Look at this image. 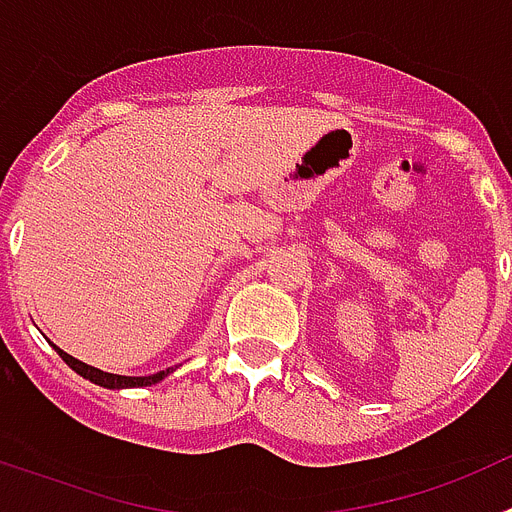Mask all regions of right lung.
<instances>
[{"label": "right lung", "instance_id": "right-lung-1", "mask_svg": "<svg viewBox=\"0 0 512 512\" xmlns=\"http://www.w3.org/2000/svg\"><path fill=\"white\" fill-rule=\"evenodd\" d=\"M53 346V343H51ZM58 351V356H61L66 364L74 369L79 377L89 379V382L99 384V387H107V390H130V387H151V384L161 382L164 377H169L171 372H174V366H169V369H164V372H156V374H148V377H125V374H110V372H102V369H97V366H89L84 364V361L74 359V356H69L66 351H61L58 346H53Z\"/></svg>", "mask_w": 512, "mask_h": 512}]
</instances>
